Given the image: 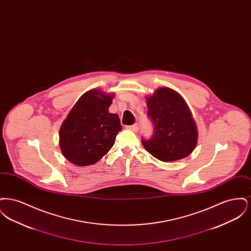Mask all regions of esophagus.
<instances>
[{
    "label": "esophagus",
    "mask_w": 251,
    "mask_h": 251,
    "mask_svg": "<svg viewBox=\"0 0 251 251\" xmlns=\"http://www.w3.org/2000/svg\"><path fill=\"white\" fill-rule=\"evenodd\" d=\"M128 130H131L132 131H137L139 130V126L137 124H133V125H130L126 127Z\"/></svg>",
    "instance_id": "1"
}]
</instances>
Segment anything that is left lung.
<instances>
[{"label":"left lung","instance_id":"left-lung-1","mask_svg":"<svg viewBox=\"0 0 251 251\" xmlns=\"http://www.w3.org/2000/svg\"><path fill=\"white\" fill-rule=\"evenodd\" d=\"M147 103L153 133L150 139L142 137L145 149L163 162L189 155L197 145L198 132L184 100L174 90L161 87L147 99Z\"/></svg>","mask_w":251,"mask_h":251}]
</instances>
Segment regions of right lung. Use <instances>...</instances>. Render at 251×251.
<instances>
[{
  "label": "right lung",
  "mask_w": 251,
  "mask_h": 251,
  "mask_svg": "<svg viewBox=\"0 0 251 251\" xmlns=\"http://www.w3.org/2000/svg\"><path fill=\"white\" fill-rule=\"evenodd\" d=\"M112 96L90 90L82 96L60 129V148L64 156L76 166L97 163L114 146L122 130L117 114L108 108Z\"/></svg>",
  "instance_id": "right-lung-1"
}]
</instances>
